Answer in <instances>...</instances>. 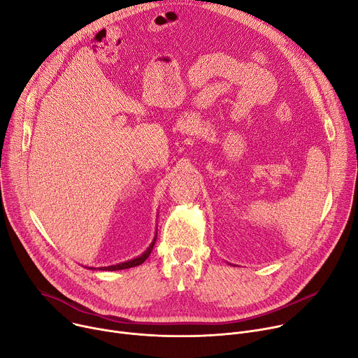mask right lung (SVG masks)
<instances>
[{
    "label": "right lung",
    "instance_id": "1",
    "mask_svg": "<svg viewBox=\"0 0 358 358\" xmlns=\"http://www.w3.org/2000/svg\"><path fill=\"white\" fill-rule=\"evenodd\" d=\"M155 240H157V233H155L151 244L147 247V250L141 255H138V257H136L133 259H128V262H124V263H120V264H114V266H108V267H87V268H90V270H103V271H117V270H125V268L137 267V266L143 264L145 259L148 258V255L151 254L152 247L155 244Z\"/></svg>",
    "mask_w": 358,
    "mask_h": 358
}]
</instances>
